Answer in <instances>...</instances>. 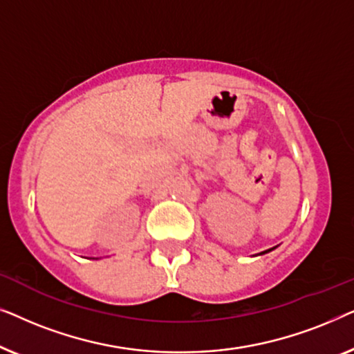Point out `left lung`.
I'll use <instances>...</instances> for the list:
<instances>
[{
	"mask_svg": "<svg viewBox=\"0 0 354 354\" xmlns=\"http://www.w3.org/2000/svg\"><path fill=\"white\" fill-rule=\"evenodd\" d=\"M272 250H275V246H274V248H270V250H266V251H263V253H259V254H266V253H269V251H272Z\"/></svg>",
	"mask_w": 354,
	"mask_h": 354,
	"instance_id": "left-lung-1",
	"label": "left lung"
}]
</instances>
